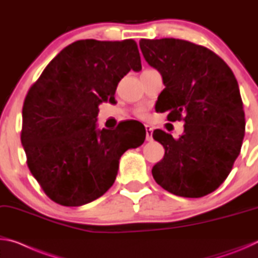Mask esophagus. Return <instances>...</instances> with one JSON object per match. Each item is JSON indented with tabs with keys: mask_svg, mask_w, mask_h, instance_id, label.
I'll return each instance as SVG.
<instances>
[{
	"mask_svg": "<svg viewBox=\"0 0 258 258\" xmlns=\"http://www.w3.org/2000/svg\"><path fill=\"white\" fill-rule=\"evenodd\" d=\"M146 140L148 142L152 141V127L150 125H146Z\"/></svg>",
	"mask_w": 258,
	"mask_h": 258,
	"instance_id": "34e87169",
	"label": "esophagus"
}]
</instances>
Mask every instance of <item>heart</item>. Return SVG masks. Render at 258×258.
I'll use <instances>...</instances> for the list:
<instances>
[{
  "mask_svg": "<svg viewBox=\"0 0 258 258\" xmlns=\"http://www.w3.org/2000/svg\"><path fill=\"white\" fill-rule=\"evenodd\" d=\"M138 116L141 117V118H145V117L147 116V110H146V109H143V108L139 109V110H138Z\"/></svg>",
  "mask_w": 258,
  "mask_h": 258,
  "instance_id": "b5f03b06",
  "label": "heart"
}]
</instances>
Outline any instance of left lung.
<instances>
[{
	"instance_id": "left-lung-1",
	"label": "left lung",
	"mask_w": 258,
	"mask_h": 258,
	"mask_svg": "<svg viewBox=\"0 0 258 258\" xmlns=\"http://www.w3.org/2000/svg\"><path fill=\"white\" fill-rule=\"evenodd\" d=\"M140 49L163 77L156 111L184 120L178 139L161 130L152 133L165 149L152 176L173 195L204 197L225 181L241 149L246 121L238 82L220 56L195 43L143 38Z\"/></svg>"
}]
</instances>
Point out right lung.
Wrapping results in <instances>:
<instances>
[{"label": "right lung", "mask_w": 258, "mask_h": 258, "mask_svg": "<svg viewBox=\"0 0 258 258\" xmlns=\"http://www.w3.org/2000/svg\"><path fill=\"white\" fill-rule=\"evenodd\" d=\"M133 40H82L51 60L23 107L21 143L30 173L54 203L77 207L116 180L121 155L145 142V126L98 130L99 104L115 102L119 81L141 71Z\"/></svg>", "instance_id": "obj_1"}]
</instances>
